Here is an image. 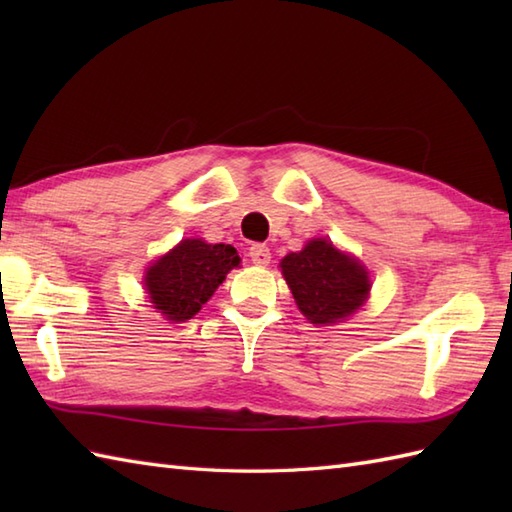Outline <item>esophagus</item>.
<instances>
[{"instance_id": "1", "label": "esophagus", "mask_w": 512, "mask_h": 512, "mask_svg": "<svg viewBox=\"0 0 512 512\" xmlns=\"http://www.w3.org/2000/svg\"><path fill=\"white\" fill-rule=\"evenodd\" d=\"M248 257L255 266H268L270 264V248L264 244H253L248 250Z\"/></svg>"}]
</instances>
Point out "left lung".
<instances>
[{"label": "left lung", "mask_w": 512, "mask_h": 512, "mask_svg": "<svg viewBox=\"0 0 512 512\" xmlns=\"http://www.w3.org/2000/svg\"><path fill=\"white\" fill-rule=\"evenodd\" d=\"M279 268L303 317L314 325L352 317L372 290L365 266L323 237L310 239L299 253L286 255Z\"/></svg>", "instance_id": "1"}]
</instances>
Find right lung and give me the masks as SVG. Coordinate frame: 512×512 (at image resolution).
<instances>
[{
  "mask_svg": "<svg viewBox=\"0 0 512 512\" xmlns=\"http://www.w3.org/2000/svg\"><path fill=\"white\" fill-rule=\"evenodd\" d=\"M237 266L239 255L231 244L182 239L147 268L149 303L171 323L193 319L226 279L228 270Z\"/></svg>",
  "mask_w": 512,
  "mask_h": 512,
  "instance_id": "right-lung-1",
  "label": "right lung"
}]
</instances>
